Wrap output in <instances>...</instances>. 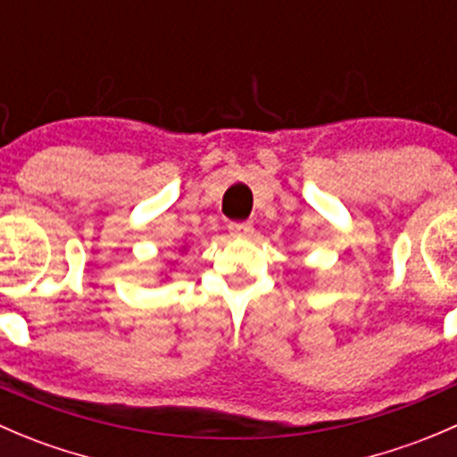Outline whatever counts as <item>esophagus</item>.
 I'll list each match as a JSON object with an SVG mask.
<instances>
[{
  "mask_svg": "<svg viewBox=\"0 0 457 457\" xmlns=\"http://www.w3.org/2000/svg\"><path fill=\"white\" fill-rule=\"evenodd\" d=\"M229 232H232L234 237H250V234L254 232V228H252L250 220H243V223H229Z\"/></svg>",
  "mask_w": 457,
  "mask_h": 457,
  "instance_id": "esophagus-1",
  "label": "esophagus"
}]
</instances>
